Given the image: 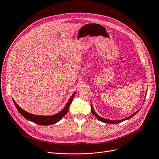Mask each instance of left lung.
Masks as SVG:
<instances>
[{
	"instance_id": "1",
	"label": "left lung",
	"mask_w": 159,
	"mask_h": 159,
	"mask_svg": "<svg viewBox=\"0 0 159 159\" xmlns=\"http://www.w3.org/2000/svg\"><path fill=\"white\" fill-rule=\"evenodd\" d=\"M91 112H92L93 115L95 116V117H96L98 120H99L100 121H101V122H104V123H107V124H116V123H119V122H123V121H124V120H127V119H129L131 118L132 116H134V115L139 111V110H138V111H137V112H135L134 114H133V115H131V116H128V117H127V118H126V119H122V120H108V119H104V118L101 117V116H99L95 113V111H94L93 107V106H92V105H91Z\"/></svg>"
}]
</instances>
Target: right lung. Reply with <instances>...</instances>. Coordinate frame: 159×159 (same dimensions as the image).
<instances>
[{"mask_svg": "<svg viewBox=\"0 0 159 159\" xmlns=\"http://www.w3.org/2000/svg\"><path fill=\"white\" fill-rule=\"evenodd\" d=\"M75 93H74L72 95L71 97L69 100L68 102L67 103L65 107L61 112H59L57 114L53 115H51V116H40V115H35L31 114L30 113L26 112V111H24V110H22V108L20 107H19L17 105V104L15 102L13 99V101L14 102L15 107H16V109H17L19 112L24 116L25 119H26L27 120L31 121L35 124L43 125V126H46V125L54 124L63 118V116L67 113V112H68V111L69 110L70 106L72 102V100L75 96Z\"/></svg>", "mask_w": 159, "mask_h": 159, "instance_id": "add662e5", "label": "right lung"}]
</instances>
